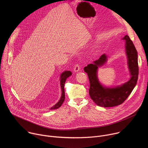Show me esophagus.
<instances>
[{"label": "esophagus", "instance_id": "obj_1", "mask_svg": "<svg viewBox=\"0 0 148 148\" xmlns=\"http://www.w3.org/2000/svg\"><path fill=\"white\" fill-rule=\"evenodd\" d=\"M80 66H79V64H77L76 65H75L74 67V72H78L80 70Z\"/></svg>", "mask_w": 148, "mask_h": 148}]
</instances>
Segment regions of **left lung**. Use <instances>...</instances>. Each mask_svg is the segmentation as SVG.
<instances>
[{
  "instance_id": "obj_1",
  "label": "left lung",
  "mask_w": 148,
  "mask_h": 148,
  "mask_svg": "<svg viewBox=\"0 0 148 148\" xmlns=\"http://www.w3.org/2000/svg\"><path fill=\"white\" fill-rule=\"evenodd\" d=\"M122 39L126 42V54L131 74V78L128 82L115 88L104 87L99 82L97 70L99 67L107 62V57L105 54L94 61L92 64L84 68L90 81V97L97 105L102 107H112L122 103L131 94L137 83L139 74L137 51L128 36L126 35Z\"/></svg>"
}]
</instances>
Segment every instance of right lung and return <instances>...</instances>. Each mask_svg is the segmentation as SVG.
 I'll use <instances>...</instances> for the list:
<instances>
[{"label":"right lung","mask_w":148,"mask_h":148,"mask_svg":"<svg viewBox=\"0 0 148 148\" xmlns=\"http://www.w3.org/2000/svg\"><path fill=\"white\" fill-rule=\"evenodd\" d=\"M72 73L70 71H66L64 72H63L61 74V77H60V85H61V97L59 101L54 105L53 107H52L50 110H56L58 108L61 106V105L62 104L63 102H64L65 99V92H64V84L65 82L68 77H69L70 75H71Z\"/></svg>","instance_id":"obj_1"}]
</instances>
